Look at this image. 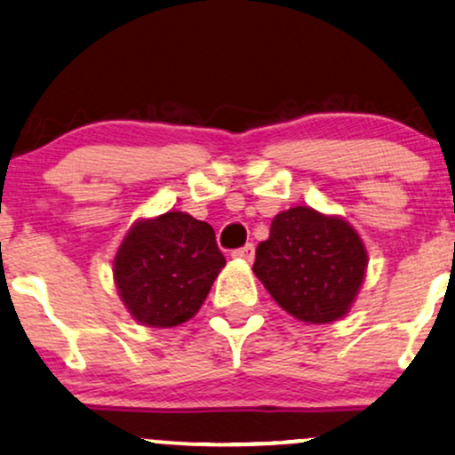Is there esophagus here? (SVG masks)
I'll return each instance as SVG.
<instances>
[{
	"mask_svg": "<svg viewBox=\"0 0 455 455\" xmlns=\"http://www.w3.org/2000/svg\"><path fill=\"white\" fill-rule=\"evenodd\" d=\"M231 256H233V259H242V260L251 262V260H254V243H245L243 248L233 250Z\"/></svg>",
	"mask_w": 455,
	"mask_h": 455,
	"instance_id": "obj_1",
	"label": "esophagus"
}]
</instances>
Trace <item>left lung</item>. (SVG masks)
Wrapping results in <instances>:
<instances>
[{
	"mask_svg": "<svg viewBox=\"0 0 455 455\" xmlns=\"http://www.w3.org/2000/svg\"><path fill=\"white\" fill-rule=\"evenodd\" d=\"M366 250L341 218L311 207L277 213L256 248L254 273L275 303L311 324L346 315L364 280Z\"/></svg>",
	"mask_w": 455,
	"mask_h": 455,
	"instance_id": "left-lung-1",
	"label": "left lung"
}]
</instances>
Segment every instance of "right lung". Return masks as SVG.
<instances>
[{"instance_id": "add662e5", "label": "right lung", "mask_w": 455, "mask_h": 455, "mask_svg": "<svg viewBox=\"0 0 455 455\" xmlns=\"http://www.w3.org/2000/svg\"><path fill=\"white\" fill-rule=\"evenodd\" d=\"M224 265L210 224L167 212L131 228L114 259V280L135 320L169 328L199 311Z\"/></svg>"}]
</instances>
